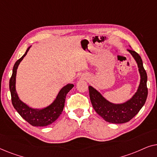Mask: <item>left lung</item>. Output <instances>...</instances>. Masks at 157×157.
Returning <instances> with one entry per match:
<instances>
[{"mask_svg": "<svg viewBox=\"0 0 157 157\" xmlns=\"http://www.w3.org/2000/svg\"><path fill=\"white\" fill-rule=\"evenodd\" d=\"M128 51L136 60L141 76L139 89L130 100L121 104H111L93 87L91 86H89L90 99L94 110L109 123L123 124L129 121L142 108L147 98V75L143 66L142 60L136 51L132 49H128Z\"/></svg>", "mask_w": 157, "mask_h": 157, "instance_id": "1", "label": "left lung"}]
</instances>
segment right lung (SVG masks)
<instances>
[{
	"label": "right lung",
	"mask_w": 157,
	"mask_h": 157,
	"mask_svg": "<svg viewBox=\"0 0 157 157\" xmlns=\"http://www.w3.org/2000/svg\"><path fill=\"white\" fill-rule=\"evenodd\" d=\"M31 47V46H30ZM30 47L25 51V54L21 59H19L14 64L13 68V74L9 81V88L11 95V101L13 106L23 119L33 126H46L50 125L56 120L63 111L65 105L66 96L68 92L74 87L73 84H68L62 88L58 94L56 99L52 104L46 108L36 110L30 108L19 99L16 91V76L18 66L20 62L22 61L25 56L27 54Z\"/></svg>",
	"instance_id": "obj_1"
}]
</instances>
